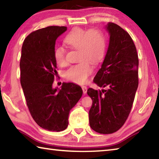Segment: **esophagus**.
<instances>
[{
	"mask_svg": "<svg viewBox=\"0 0 159 159\" xmlns=\"http://www.w3.org/2000/svg\"><path fill=\"white\" fill-rule=\"evenodd\" d=\"M82 89H83V92L84 95H85L86 93H87V87H85V86H82Z\"/></svg>",
	"mask_w": 159,
	"mask_h": 159,
	"instance_id": "34e87169",
	"label": "esophagus"
}]
</instances>
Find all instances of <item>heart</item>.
I'll list each match as a JSON object with an SVG mask.
<instances>
[{
	"label": "heart",
	"mask_w": 159,
	"mask_h": 159,
	"mask_svg": "<svg viewBox=\"0 0 159 159\" xmlns=\"http://www.w3.org/2000/svg\"><path fill=\"white\" fill-rule=\"evenodd\" d=\"M64 41L70 47L79 50V63L71 66L65 72V77L71 81L83 84L92 74L93 66L89 61L98 64L103 58L106 50V41L103 34L98 29L74 28L64 38ZM66 51L62 46H56L53 51L54 58L60 66L67 64Z\"/></svg>",
	"instance_id": "obj_1"
}]
</instances>
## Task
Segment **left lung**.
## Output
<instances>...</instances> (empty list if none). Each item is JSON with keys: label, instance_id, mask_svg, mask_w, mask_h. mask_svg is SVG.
Here are the masks:
<instances>
[{"label": "left lung", "instance_id": "obj_1", "mask_svg": "<svg viewBox=\"0 0 159 159\" xmlns=\"http://www.w3.org/2000/svg\"><path fill=\"white\" fill-rule=\"evenodd\" d=\"M106 29L110 35L108 50L93 81L108 89L88 88L87 93L93 100L89 111L91 128L101 134H111L123 125L133 107L139 83V60L127 31L111 22Z\"/></svg>", "mask_w": 159, "mask_h": 159}]
</instances>
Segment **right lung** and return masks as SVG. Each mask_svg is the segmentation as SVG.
Wrapping results in <instances>:
<instances>
[{
  "mask_svg": "<svg viewBox=\"0 0 159 159\" xmlns=\"http://www.w3.org/2000/svg\"><path fill=\"white\" fill-rule=\"evenodd\" d=\"M66 29L51 26L33 31L21 48L20 83L26 104L37 124L49 131L65 130L70 110L83 95L82 88L73 83H63L61 89L52 88L57 74L55 41Z\"/></svg>",
  "mask_w": 159,
  "mask_h": 159,
  "instance_id": "right-lung-1",
  "label": "right lung"
}]
</instances>
